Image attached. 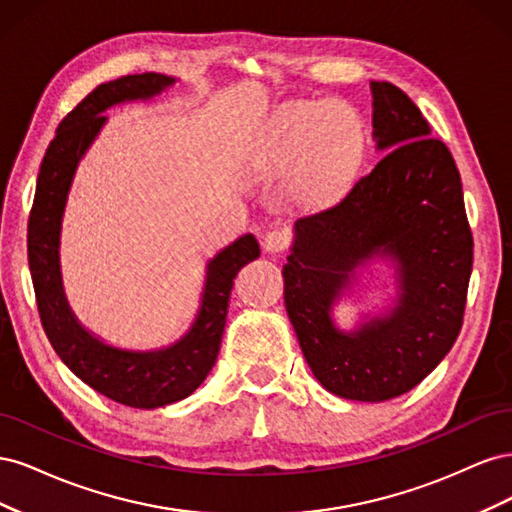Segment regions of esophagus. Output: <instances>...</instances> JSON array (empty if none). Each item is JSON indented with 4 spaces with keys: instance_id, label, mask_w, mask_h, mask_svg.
Instances as JSON below:
<instances>
[{
    "instance_id": "obj_1",
    "label": "esophagus",
    "mask_w": 512,
    "mask_h": 512,
    "mask_svg": "<svg viewBox=\"0 0 512 512\" xmlns=\"http://www.w3.org/2000/svg\"><path fill=\"white\" fill-rule=\"evenodd\" d=\"M288 243H290V235L286 230H280V228H275L262 237V247H265V252H269V254L284 252Z\"/></svg>"
}]
</instances>
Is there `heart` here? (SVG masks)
<instances>
[{"instance_id":"b5f03b06","label":"heart","mask_w":512,"mask_h":512,"mask_svg":"<svg viewBox=\"0 0 512 512\" xmlns=\"http://www.w3.org/2000/svg\"><path fill=\"white\" fill-rule=\"evenodd\" d=\"M320 104H294L282 113L273 134V158L294 168V185L305 198H329L346 181L359 153L352 121H333Z\"/></svg>"}]
</instances>
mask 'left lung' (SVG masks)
Listing matches in <instances>:
<instances>
[{
	"label": "left lung",
	"mask_w": 512,
	"mask_h": 512,
	"mask_svg": "<svg viewBox=\"0 0 512 512\" xmlns=\"http://www.w3.org/2000/svg\"><path fill=\"white\" fill-rule=\"evenodd\" d=\"M382 160L335 205L294 222L284 303L305 361L329 393L386 401L427 378L461 331L472 232L451 151L399 87L371 81ZM389 259L398 297L344 332L334 305L371 259Z\"/></svg>",
	"instance_id": "1"
}]
</instances>
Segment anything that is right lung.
<instances>
[{"label": "right lung", "mask_w": 512, "mask_h": 512, "mask_svg": "<svg viewBox=\"0 0 512 512\" xmlns=\"http://www.w3.org/2000/svg\"><path fill=\"white\" fill-rule=\"evenodd\" d=\"M177 79L158 72L128 74L98 85L59 123L40 164L27 224V258L46 337L72 374L117 404L153 410L192 395L218 359L232 280L260 256L252 232L222 247L207 262L205 288L192 327L177 342L153 350H128L102 342L74 316L61 282V220L81 160L106 126L108 108L145 102Z\"/></svg>", "instance_id": "right-lung-1"}]
</instances>
